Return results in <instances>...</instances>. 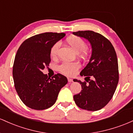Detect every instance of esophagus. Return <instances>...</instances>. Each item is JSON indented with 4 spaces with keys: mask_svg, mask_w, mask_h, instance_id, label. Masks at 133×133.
<instances>
[{
    "mask_svg": "<svg viewBox=\"0 0 133 133\" xmlns=\"http://www.w3.org/2000/svg\"><path fill=\"white\" fill-rule=\"evenodd\" d=\"M68 81L69 83H71L73 82V79H71L70 78H68Z\"/></svg>",
    "mask_w": 133,
    "mask_h": 133,
    "instance_id": "obj_1",
    "label": "esophagus"
}]
</instances>
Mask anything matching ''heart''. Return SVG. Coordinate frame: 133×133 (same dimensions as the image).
<instances>
[{"instance_id":"1","label":"heart","mask_w":133,"mask_h":133,"mask_svg":"<svg viewBox=\"0 0 133 133\" xmlns=\"http://www.w3.org/2000/svg\"><path fill=\"white\" fill-rule=\"evenodd\" d=\"M66 41L68 43V45L77 53H80L81 51H85V48L87 47L86 43L80 37L74 35L70 36L66 38ZM59 46H60L59 43L57 42L55 43L53 46L51 47L50 50V56L52 58H55L56 56ZM79 67H80V65H79L78 63L64 62L59 66V70L62 74L66 75L71 76L73 75L77 71Z\"/></svg>"}]
</instances>
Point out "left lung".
<instances>
[{"label":"left lung","mask_w":133,"mask_h":133,"mask_svg":"<svg viewBox=\"0 0 133 133\" xmlns=\"http://www.w3.org/2000/svg\"><path fill=\"white\" fill-rule=\"evenodd\" d=\"M73 34L89 41L92 55L89 63L81 71L86 82L74 79L80 83L82 90L75 95L77 106L87 111L101 109L114 95L119 81L118 62L112 44L102 34L92 31H79ZM92 78L90 79V77Z\"/></svg>","instance_id":"8db88e82"}]
</instances>
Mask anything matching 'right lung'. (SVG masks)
Here are the masks:
<instances>
[{
    "label": "right lung",
    "instance_id": "right-lung-1",
    "mask_svg": "<svg viewBox=\"0 0 133 133\" xmlns=\"http://www.w3.org/2000/svg\"><path fill=\"white\" fill-rule=\"evenodd\" d=\"M65 36L57 32L36 34L25 40L17 50L12 70L15 89L29 108L44 110L51 107L61 89L68 82L62 74L50 78L42 72L51 62V47Z\"/></svg>",
    "mask_w": 133,
    "mask_h": 133
}]
</instances>
